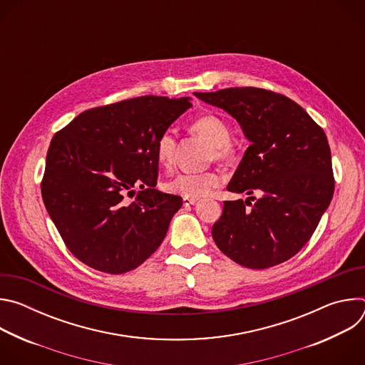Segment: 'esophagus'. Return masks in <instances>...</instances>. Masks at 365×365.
<instances>
[{
  "label": "esophagus",
  "instance_id": "34e87169",
  "mask_svg": "<svg viewBox=\"0 0 365 365\" xmlns=\"http://www.w3.org/2000/svg\"><path fill=\"white\" fill-rule=\"evenodd\" d=\"M197 203V199H189V197H183V205L185 206H190V205H195Z\"/></svg>",
  "mask_w": 365,
  "mask_h": 365
}]
</instances>
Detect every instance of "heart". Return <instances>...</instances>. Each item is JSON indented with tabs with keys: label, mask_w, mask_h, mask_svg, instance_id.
Wrapping results in <instances>:
<instances>
[{
	"label": "heart",
	"mask_w": 365,
	"mask_h": 365,
	"mask_svg": "<svg viewBox=\"0 0 365 365\" xmlns=\"http://www.w3.org/2000/svg\"><path fill=\"white\" fill-rule=\"evenodd\" d=\"M190 131L205 138L211 144L210 158L218 162H227L234 159L235 150L230 143L231 130L230 125L220 117L207 114L196 118L190 124ZM178 141L172 131H165L155 141L154 154L155 160L162 166L169 169L176 158ZM221 185V176L217 172H186L179 173L165 183V189L169 193L179 195L182 197L197 199L210 195L215 187Z\"/></svg>",
	"instance_id": "obj_1"
}]
</instances>
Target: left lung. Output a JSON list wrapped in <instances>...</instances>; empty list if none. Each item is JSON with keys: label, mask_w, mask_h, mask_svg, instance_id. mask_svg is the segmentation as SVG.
<instances>
[{"label": "left lung", "mask_w": 365, "mask_h": 365, "mask_svg": "<svg viewBox=\"0 0 365 365\" xmlns=\"http://www.w3.org/2000/svg\"><path fill=\"white\" fill-rule=\"evenodd\" d=\"M195 96L232 115L251 143L227 189L262 195L254 205V196L224 202L212 227L215 244L248 269L286 262L310 240L334 196L324 130L299 103L267 89L227 88Z\"/></svg>", "instance_id": "left-lung-1"}]
</instances>
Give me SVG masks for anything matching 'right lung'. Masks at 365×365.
Returning <instances> with one entry per match:
<instances>
[{
  "label": "right lung",
  "instance_id": "right-lung-1",
  "mask_svg": "<svg viewBox=\"0 0 365 365\" xmlns=\"http://www.w3.org/2000/svg\"><path fill=\"white\" fill-rule=\"evenodd\" d=\"M190 107V98L125 99L83 111L51 138L41 196L82 263L121 274L159 248L182 197L154 187V145ZM134 194L128 202L126 196Z\"/></svg>",
  "mask_w": 365,
  "mask_h": 365
}]
</instances>
